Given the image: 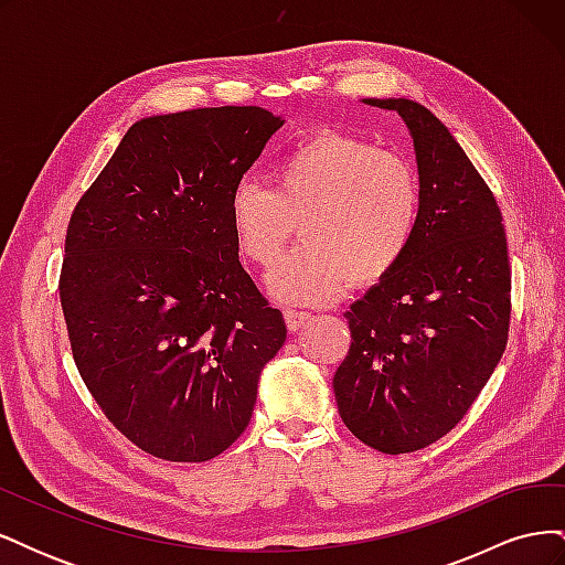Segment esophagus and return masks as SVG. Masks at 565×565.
<instances>
[{"label": "esophagus", "instance_id": "34e87169", "mask_svg": "<svg viewBox=\"0 0 565 565\" xmlns=\"http://www.w3.org/2000/svg\"><path fill=\"white\" fill-rule=\"evenodd\" d=\"M309 320H311V313L297 311V309H285V322H287L289 332H297L301 324H306Z\"/></svg>", "mask_w": 565, "mask_h": 565}]
</instances>
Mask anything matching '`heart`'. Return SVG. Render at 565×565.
<instances>
[{"label":"heart","instance_id":"1","mask_svg":"<svg viewBox=\"0 0 565 565\" xmlns=\"http://www.w3.org/2000/svg\"><path fill=\"white\" fill-rule=\"evenodd\" d=\"M273 188L241 181L228 200L237 252L270 266L295 226L301 245L270 270V295L324 303L351 282L388 278L413 247L422 185L398 152L358 136L322 131L289 148L270 169Z\"/></svg>","mask_w":565,"mask_h":565}]
</instances>
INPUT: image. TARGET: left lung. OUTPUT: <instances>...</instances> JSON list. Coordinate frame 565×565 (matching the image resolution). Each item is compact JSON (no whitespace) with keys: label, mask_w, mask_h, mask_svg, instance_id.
<instances>
[{"label":"left lung","mask_w":565,"mask_h":565,"mask_svg":"<svg viewBox=\"0 0 565 565\" xmlns=\"http://www.w3.org/2000/svg\"><path fill=\"white\" fill-rule=\"evenodd\" d=\"M413 134L422 221L388 278L347 311L351 349L334 372L349 431L384 455L452 431L509 339L511 266L502 212L448 127L409 98H365Z\"/></svg>","instance_id":"1"}]
</instances>
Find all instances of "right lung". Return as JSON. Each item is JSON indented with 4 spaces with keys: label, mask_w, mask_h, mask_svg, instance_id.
Returning a JSON list of instances; mask_svg holds the SVG:
<instances>
[{
    "label": "right lung",
    "mask_w": 565,
    "mask_h": 565,
    "mask_svg": "<svg viewBox=\"0 0 565 565\" xmlns=\"http://www.w3.org/2000/svg\"><path fill=\"white\" fill-rule=\"evenodd\" d=\"M285 119L195 108L129 127L75 204L58 280L75 365L143 452L207 461L249 424L287 337L237 259L228 200Z\"/></svg>",
    "instance_id": "add662e5"
}]
</instances>
